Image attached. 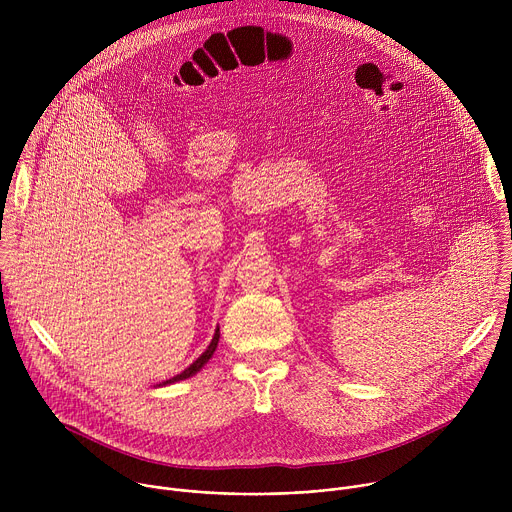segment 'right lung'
<instances>
[{"mask_svg": "<svg viewBox=\"0 0 512 512\" xmlns=\"http://www.w3.org/2000/svg\"><path fill=\"white\" fill-rule=\"evenodd\" d=\"M218 336H221V334H218V328H216V332H214V338L210 340V344H208V348L190 364V367L188 369H184L180 375H176V377H172V379H168V381H164L162 385H170V383H176V381H184V379H188V377H192V375H196L202 367H204V364L208 362V358L214 354V350H216V344H218Z\"/></svg>", "mask_w": 512, "mask_h": 512, "instance_id": "obj_1", "label": "right lung"}]
</instances>
